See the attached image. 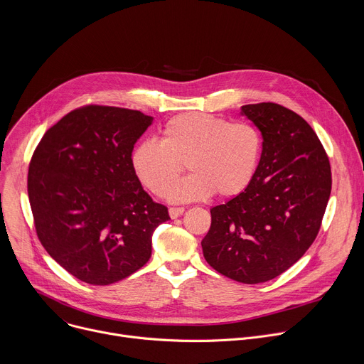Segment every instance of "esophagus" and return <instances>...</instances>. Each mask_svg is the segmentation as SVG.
Returning <instances> with one entry per match:
<instances>
[{"label":"esophagus","instance_id":"1","mask_svg":"<svg viewBox=\"0 0 364 364\" xmlns=\"http://www.w3.org/2000/svg\"><path fill=\"white\" fill-rule=\"evenodd\" d=\"M183 213H184L183 207H171V209L168 210V215H170L171 219H177V218H180Z\"/></svg>","mask_w":364,"mask_h":364}]
</instances>
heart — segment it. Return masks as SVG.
Returning <instances> with one entry per match:
<instances>
[{
	"label": "heart",
	"mask_w": 364,
	"mask_h": 364,
	"mask_svg": "<svg viewBox=\"0 0 364 364\" xmlns=\"http://www.w3.org/2000/svg\"><path fill=\"white\" fill-rule=\"evenodd\" d=\"M261 152L262 136L252 124L190 112L171 118L160 131V142L135 144L131 166L154 194L168 191L171 203H190L216 191L223 197L242 193L255 177ZM184 162L192 174L175 185Z\"/></svg>",
	"instance_id": "b5f03b06"
}]
</instances>
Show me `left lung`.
Returning a JSON list of instances; mask_svg holds the SVG:
<instances>
[{
  "instance_id": "8db88e82",
  "label": "left lung",
  "mask_w": 364,
  "mask_h": 364,
  "mask_svg": "<svg viewBox=\"0 0 364 364\" xmlns=\"http://www.w3.org/2000/svg\"><path fill=\"white\" fill-rule=\"evenodd\" d=\"M240 115L261 131L262 154L250 184L212 207L201 240L207 264L243 284L271 281L313 245L331 193L327 154L305 119L264 102Z\"/></svg>"
}]
</instances>
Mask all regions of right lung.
Masks as SVG:
<instances>
[{
  "label": "right lung",
  "instance_id": "add662e5",
  "mask_svg": "<svg viewBox=\"0 0 364 364\" xmlns=\"http://www.w3.org/2000/svg\"><path fill=\"white\" fill-rule=\"evenodd\" d=\"M152 121L139 111L85 107L51 127L33 154L27 188L37 236L86 284L109 285L142 268L154 230L170 219L131 166Z\"/></svg>",
  "mask_w": 364,
  "mask_h": 364
}]
</instances>
